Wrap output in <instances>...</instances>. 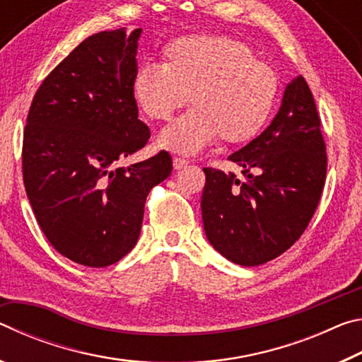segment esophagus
<instances>
[{
  "instance_id": "34e87169",
  "label": "esophagus",
  "mask_w": 362,
  "mask_h": 362,
  "mask_svg": "<svg viewBox=\"0 0 362 362\" xmlns=\"http://www.w3.org/2000/svg\"><path fill=\"white\" fill-rule=\"evenodd\" d=\"M173 166H174L175 170H180L185 166H188V161H187V159H183V158H174L173 159Z\"/></svg>"
}]
</instances>
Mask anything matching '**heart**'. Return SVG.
<instances>
[{
  "instance_id": "b5f03b06",
  "label": "heart",
  "mask_w": 362,
  "mask_h": 362,
  "mask_svg": "<svg viewBox=\"0 0 362 362\" xmlns=\"http://www.w3.org/2000/svg\"><path fill=\"white\" fill-rule=\"evenodd\" d=\"M164 62L145 64L132 81L134 99L153 119L166 121L187 100L193 108L159 132L158 146L194 155L218 136L226 144L252 139L278 95V76L244 42L194 35L170 42Z\"/></svg>"
}]
</instances>
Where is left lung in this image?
Here are the masks:
<instances>
[{
	"label": "left lung",
	"mask_w": 362,
	"mask_h": 362,
	"mask_svg": "<svg viewBox=\"0 0 362 362\" xmlns=\"http://www.w3.org/2000/svg\"><path fill=\"white\" fill-rule=\"evenodd\" d=\"M303 76L287 83L279 112L259 137L228 156L247 182L207 168L204 231L226 260L257 267L276 259L308 226L326 180V145Z\"/></svg>",
	"instance_id": "left-lung-1"
}]
</instances>
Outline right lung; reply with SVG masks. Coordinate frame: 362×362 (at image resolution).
Returning <instances> with one entry per match:
<instances>
[{"label":"right lung","mask_w":362,"mask_h":362,"mask_svg":"<svg viewBox=\"0 0 362 362\" xmlns=\"http://www.w3.org/2000/svg\"><path fill=\"white\" fill-rule=\"evenodd\" d=\"M142 28L100 32L49 73L23 132L27 196L47 241L79 265L102 268L136 246L150 189L173 170L168 151L127 168L148 126L132 93Z\"/></svg>","instance_id":"right-lung-1"}]
</instances>
